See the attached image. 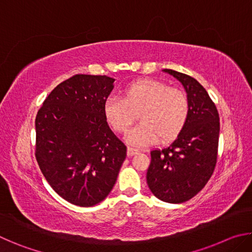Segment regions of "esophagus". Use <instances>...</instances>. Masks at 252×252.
I'll use <instances>...</instances> for the list:
<instances>
[{
    "label": "esophagus",
    "instance_id": "esophagus-1",
    "mask_svg": "<svg viewBox=\"0 0 252 252\" xmlns=\"http://www.w3.org/2000/svg\"><path fill=\"white\" fill-rule=\"evenodd\" d=\"M126 153H127V156H129V157H132V156L136 155V153H139V150H138V149H134V148L127 147V151H126Z\"/></svg>",
    "mask_w": 252,
    "mask_h": 252
}]
</instances>
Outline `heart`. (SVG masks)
<instances>
[{
    "mask_svg": "<svg viewBox=\"0 0 252 252\" xmlns=\"http://www.w3.org/2000/svg\"><path fill=\"white\" fill-rule=\"evenodd\" d=\"M189 101L185 92L152 79L136 80L127 84L121 97H109L103 104L105 121L112 129L123 133L139 112V125L126 134L133 146L168 142L176 139L189 117Z\"/></svg>",
    "mask_w": 252,
    "mask_h": 252,
    "instance_id": "heart-1",
    "label": "heart"
}]
</instances>
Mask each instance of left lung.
Instances as JSON below:
<instances>
[{"instance_id": "obj_1", "label": "left lung", "mask_w": 252, "mask_h": 252, "mask_svg": "<svg viewBox=\"0 0 252 252\" xmlns=\"http://www.w3.org/2000/svg\"><path fill=\"white\" fill-rule=\"evenodd\" d=\"M185 88L189 117L169 147L151 151L147 183L158 199L182 203L193 198L211 178L217 163L219 113L201 84L192 76L164 69Z\"/></svg>"}]
</instances>
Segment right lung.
Masks as SVG:
<instances>
[{"label":"right lung","instance_id":"add662e5","mask_svg":"<svg viewBox=\"0 0 252 252\" xmlns=\"http://www.w3.org/2000/svg\"><path fill=\"white\" fill-rule=\"evenodd\" d=\"M113 82L76 74L54 88L36 114L37 163L55 192L75 206L92 207L108 197L126 157L103 114Z\"/></svg>","mask_w":252,"mask_h":252}]
</instances>
